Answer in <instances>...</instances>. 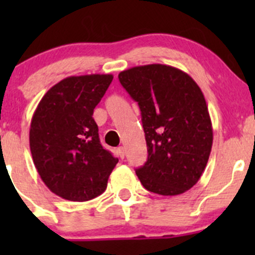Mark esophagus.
<instances>
[{
    "instance_id": "esophagus-1",
    "label": "esophagus",
    "mask_w": 255,
    "mask_h": 255,
    "mask_svg": "<svg viewBox=\"0 0 255 255\" xmlns=\"http://www.w3.org/2000/svg\"><path fill=\"white\" fill-rule=\"evenodd\" d=\"M117 153H118V155H120V158H125V155H126V149L123 148V146H120V148L117 149Z\"/></svg>"
}]
</instances>
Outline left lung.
Wrapping results in <instances>:
<instances>
[{
  "mask_svg": "<svg viewBox=\"0 0 255 255\" xmlns=\"http://www.w3.org/2000/svg\"><path fill=\"white\" fill-rule=\"evenodd\" d=\"M140 109L148 159L135 170L148 191L175 196L191 189L207 165L213 130L204 94L194 79L163 64L118 74Z\"/></svg>",
  "mask_w": 255,
  "mask_h": 255,
  "instance_id": "obj_1",
  "label": "left lung"
}]
</instances>
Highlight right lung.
<instances>
[{"label": "right lung", "mask_w": 255, "mask_h": 255, "mask_svg": "<svg viewBox=\"0 0 255 255\" xmlns=\"http://www.w3.org/2000/svg\"><path fill=\"white\" fill-rule=\"evenodd\" d=\"M111 74L69 76L48 90L29 129L33 163L51 192L89 201L106 190L118 159L100 143L92 118L112 82Z\"/></svg>", "instance_id": "right-lung-1"}]
</instances>
